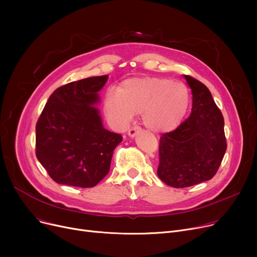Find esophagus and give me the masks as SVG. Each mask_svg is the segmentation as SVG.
<instances>
[{
	"mask_svg": "<svg viewBox=\"0 0 257 257\" xmlns=\"http://www.w3.org/2000/svg\"><path fill=\"white\" fill-rule=\"evenodd\" d=\"M142 129H141V127H139V126H133V127H131L130 129H129V131H128V136L129 137H131V138H134L137 136V134L141 131Z\"/></svg>",
	"mask_w": 257,
	"mask_h": 257,
	"instance_id": "34e87169",
	"label": "esophagus"
}]
</instances>
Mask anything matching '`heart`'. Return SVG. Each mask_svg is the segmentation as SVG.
<instances>
[{"mask_svg": "<svg viewBox=\"0 0 257 257\" xmlns=\"http://www.w3.org/2000/svg\"><path fill=\"white\" fill-rule=\"evenodd\" d=\"M190 93L187 87L168 79H129L105 96V109L119 126L127 125L134 113L143 112L149 129L160 132L176 127L184 116Z\"/></svg>", "mask_w": 257, "mask_h": 257, "instance_id": "obj_1", "label": "heart"}]
</instances>
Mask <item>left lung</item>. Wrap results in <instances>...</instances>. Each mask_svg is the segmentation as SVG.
Here are the masks:
<instances>
[{"mask_svg": "<svg viewBox=\"0 0 257 257\" xmlns=\"http://www.w3.org/2000/svg\"><path fill=\"white\" fill-rule=\"evenodd\" d=\"M192 88V112L159 140L158 177L176 188L196 185L217 174L227 149L224 117L209 89L184 75Z\"/></svg>", "mask_w": 257, "mask_h": 257, "instance_id": "1", "label": "left lung"}]
</instances>
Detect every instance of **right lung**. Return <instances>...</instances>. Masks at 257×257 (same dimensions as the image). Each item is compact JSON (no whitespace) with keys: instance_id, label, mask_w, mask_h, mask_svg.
Segmentation results:
<instances>
[{"instance_id":"1","label":"right lung","mask_w":257,"mask_h":257,"mask_svg":"<svg viewBox=\"0 0 257 257\" xmlns=\"http://www.w3.org/2000/svg\"><path fill=\"white\" fill-rule=\"evenodd\" d=\"M107 79L89 77L58 87L37 119L36 157L57 183L92 187L110 170L113 150L123 137L104 129L92 106Z\"/></svg>"}]
</instances>
